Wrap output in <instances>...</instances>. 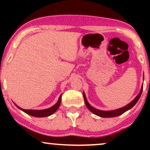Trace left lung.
Wrapping results in <instances>:
<instances>
[{
	"label": "left lung",
	"mask_w": 150,
	"mask_h": 150,
	"mask_svg": "<svg viewBox=\"0 0 150 150\" xmlns=\"http://www.w3.org/2000/svg\"><path fill=\"white\" fill-rule=\"evenodd\" d=\"M143 79H144V75H143ZM142 89H143V85H142V87H141L140 92H139V94H137V97H136L135 99L131 101V102H130L128 104H127L126 106H123V107L118 108V109L111 110V111H102V110H99L97 109V108L93 107V106H92L89 104L88 101H87V98H86L85 92H83V97H84V100H85L86 106H87V108H88L91 112L94 113V114L97 115L98 116L103 117V118H112V117L120 116V115L123 114V113H125V111H128V110H130V108L133 107V106L136 104V103L137 102V101L139 100V99L140 98L141 94H142Z\"/></svg>",
	"instance_id": "1"
}]
</instances>
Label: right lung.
<instances>
[{"instance_id": "add662e5", "label": "right lung", "mask_w": 150, "mask_h": 150, "mask_svg": "<svg viewBox=\"0 0 150 150\" xmlns=\"http://www.w3.org/2000/svg\"><path fill=\"white\" fill-rule=\"evenodd\" d=\"M61 96L62 94H61L59 97V99L56 104H55L53 106L50 107L49 108H46V109H43V110H32V109H23V108H20V106H18V105L15 104V105L17 106L18 108H20V110H22V111L27 113L28 115H30V116H34V117H38V118H42V117H47L52 115L53 113H54L56 111L58 110V108H59L60 104L61 103Z\"/></svg>"}]
</instances>
